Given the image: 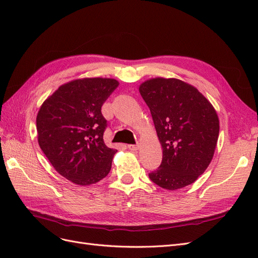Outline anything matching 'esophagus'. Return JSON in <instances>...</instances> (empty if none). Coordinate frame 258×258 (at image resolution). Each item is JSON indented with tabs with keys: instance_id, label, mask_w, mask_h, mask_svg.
Listing matches in <instances>:
<instances>
[{
	"instance_id": "obj_1",
	"label": "esophagus",
	"mask_w": 258,
	"mask_h": 258,
	"mask_svg": "<svg viewBox=\"0 0 258 258\" xmlns=\"http://www.w3.org/2000/svg\"><path fill=\"white\" fill-rule=\"evenodd\" d=\"M128 150H130V151H132V152H136V151H138V145H135V144H129L128 146Z\"/></svg>"
}]
</instances>
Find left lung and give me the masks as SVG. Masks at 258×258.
Returning a JSON list of instances; mask_svg holds the SVG:
<instances>
[{"label": "left lung", "instance_id": "left-lung-1", "mask_svg": "<svg viewBox=\"0 0 258 258\" xmlns=\"http://www.w3.org/2000/svg\"><path fill=\"white\" fill-rule=\"evenodd\" d=\"M139 90L162 147L160 166L148 176L161 188H183L213 158L220 134L216 111L197 88L181 80L157 77L142 83Z\"/></svg>", "mask_w": 258, "mask_h": 258}]
</instances>
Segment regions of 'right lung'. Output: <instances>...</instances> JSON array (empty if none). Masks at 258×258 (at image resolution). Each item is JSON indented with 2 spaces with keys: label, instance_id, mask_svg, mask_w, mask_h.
Segmentation results:
<instances>
[{
  "label": "right lung",
  "instance_id": "right-lung-1",
  "mask_svg": "<svg viewBox=\"0 0 258 258\" xmlns=\"http://www.w3.org/2000/svg\"><path fill=\"white\" fill-rule=\"evenodd\" d=\"M114 79L75 80L44 101L36 117L37 141L57 172L77 185L95 184L112 168L117 150L107 147L101 107L118 87Z\"/></svg>",
  "mask_w": 258,
  "mask_h": 258
}]
</instances>
